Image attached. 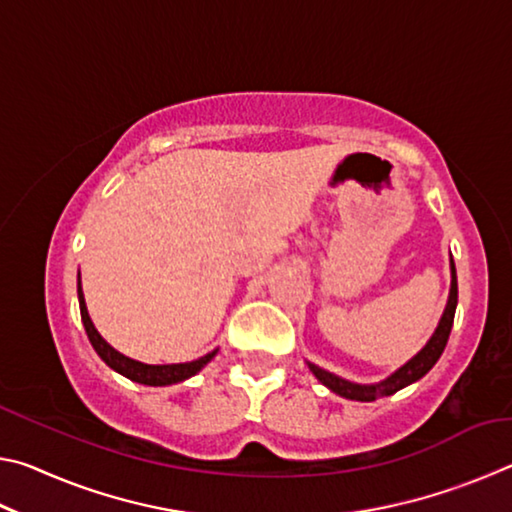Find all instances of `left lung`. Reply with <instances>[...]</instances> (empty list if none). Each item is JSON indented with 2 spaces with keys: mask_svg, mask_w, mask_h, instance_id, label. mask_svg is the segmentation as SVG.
Returning <instances> with one entry per match:
<instances>
[{
  "mask_svg": "<svg viewBox=\"0 0 512 512\" xmlns=\"http://www.w3.org/2000/svg\"><path fill=\"white\" fill-rule=\"evenodd\" d=\"M456 305H458V284H456V266H454V259H452V289H449V300H447L445 314H443V318H440L436 332H433L429 343L424 345V348L418 354H415V357L409 363H404L400 370L393 372L391 377L379 381V384L361 386V384H352V381H345L341 377H336V375H332V372L314 366V363H309V370L314 372V375L320 381H323L329 391H334L336 395H341V397H348V400L375 402V400H379V397L393 395V393L400 391V388L409 386V384H413V381H418L420 377L427 375V372L433 366H436V361L440 359V354H443V350H445L449 334H452Z\"/></svg>",
  "mask_w": 512,
  "mask_h": 512,
  "instance_id": "1",
  "label": "left lung"
}]
</instances>
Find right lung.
<instances>
[{
    "label": "right lung",
    "mask_w": 512,
    "mask_h": 512,
    "mask_svg": "<svg viewBox=\"0 0 512 512\" xmlns=\"http://www.w3.org/2000/svg\"><path fill=\"white\" fill-rule=\"evenodd\" d=\"M79 307H81V320H83V327L85 332H88V339L92 343V348L97 350L99 357L108 363L112 370L121 372V375L137 381V384H146V386H169V384H178V381H185L192 375H196L198 370H201L207 361H210L216 350L205 354V357L196 359V361H189V363H171V366H149V363H140V361H133L124 357V354H119L115 348H110V345L101 339V334L94 329L92 320L88 316V307H85V298H83V289H81V277H79Z\"/></svg>",
    "instance_id": "1"
}]
</instances>
